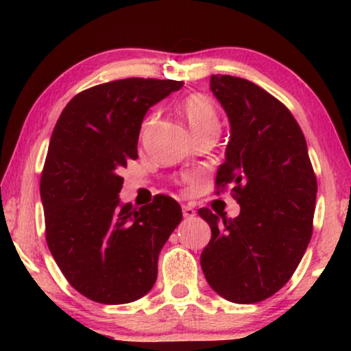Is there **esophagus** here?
<instances>
[{
  "instance_id": "esophagus-1",
  "label": "esophagus",
  "mask_w": 351,
  "mask_h": 351,
  "mask_svg": "<svg viewBox=\"0 0 351 351\" xmlns=\"http://www.w3.org/2000/svg\"><path fill=\"white\" fill-rule=\"evenodd\" d=\"M182 213H184L185 219H193L196 215V210L191 208V206H184V208H182Z\"/></svg>"
}]
</instances>
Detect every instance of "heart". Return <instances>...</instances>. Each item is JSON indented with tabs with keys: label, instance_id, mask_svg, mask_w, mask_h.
I'll list each match as a JSON object with an SVG mask.
<instances>
[{
	"label": "heart",
	"instance_id": "1",
	"mask_svg": "<svg viewBox=\"0 0 351 351\" xmlns=\"http://www.w3.org/2000/svg\"><path fill=\"white\" fill-rule=\"evenodd\" d=\"M182 112L185 114L186 123L195 136L206 131H219V113L213 100L204 94H191L182 102ZM152 117H148L142 124V131L150 126Z\"/></svg>",
	"mask_w": 351,
	"mask_h": 351
}]
</instances>
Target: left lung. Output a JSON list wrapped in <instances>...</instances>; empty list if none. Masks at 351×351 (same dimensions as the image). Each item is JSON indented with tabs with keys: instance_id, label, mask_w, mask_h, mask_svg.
Segmentation results:
<instances>
[{
	"instance_id": "8db88e82",
	"label": "left lung",
	"mask_w": 351,
	"mask_h": 351,
	"mask_svg": "<svg viewBox=\"0 0 351 351\" xmlns=\"http://www.w3.org/2000/svg\"><path fill=\"white\" fill-rule=\"evenodd\" d=\"M230 119V142L215 185H232L239 215L198 210L210 227L201 252L209 286L234 304H257L291 280L313 233L316 177L304 132L280 100L251 81L210 76Z\"/></svg>"
}]
</instances>
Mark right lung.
Wrapping results in <instances>:
<instances>
[{
    "instance_id": "right-lung-1",
    "label": "right lung",
    "mask_w": 351,
    "mask_h": 351,
    "mask_svg": "<svg viewBox=\"0 0 351 351\" xmlns=\"http://www.w3.org/2000/svg\"><path fill=\"white\" fill-rule=\"evenodd\" d=\"M182 86L153 78L94 86L66 104L52 132L40 182L47 247L66 281L99 304H129L152 289L158 256L182 220L171 196L141 209L118 196L119 171L138 156L143 117Z\"/></svg>"
}]
</instances>
